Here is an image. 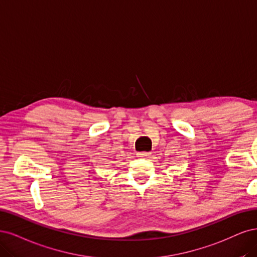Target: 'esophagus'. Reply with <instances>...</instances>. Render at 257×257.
I'll use <instances>...</instances> for the list:
<instances>
[{"label":"esophagus","instance_id":"34e87169","mask_svg":"<svg viewBox=\"0 0 257 257\" xmlns=\"http://www.w3.org/2000/svg\"><path fill=\"white\" fill-rule=\"evenodd\" d=\"M151 154H152V153H150V152H139L137 155H138L139 158L146 159V158H148V157L151 156Z\"/></svg>","mask_w":257,"mask_h":257}]
</instances>
